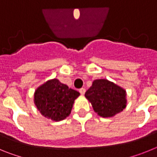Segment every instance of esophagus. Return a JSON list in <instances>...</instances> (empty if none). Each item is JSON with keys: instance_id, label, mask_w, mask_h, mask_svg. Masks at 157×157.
<instances>
[{"instance_id": "1", "label": "esophagus", "mask_w": 157, "mask_h": 157, "mask_svg": "<svg viewBox=\"0 0 157 157\" xmlns=\"http://www.w3.org/2000/svg\"><path fill=\"white\" fill-rule=\"evenodd\" d=\"M79 93L82 94V95H84L86 93V89L85 88H81L79 90Z\"/></svg>"}]
</instances>
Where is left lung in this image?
Returning a JSON list of instances; mask_svg holds the SVG:
<instances>
[{
    "label": "left lung",
    "mask_w": 157,
    "mask_h": 157,
    "mask_svg": "<svg viewBox=\"0 0 157 157\" xmlns=\"http://www.w3.org/2000/svg\"><path fill=\"white\" fill-rule=\"evenodd\" d=\"M126 90L107 79H97L86 92L85 97L94 112L104 118L112 117L127 106Z\"/></svg>",
    "instance_id": "left-lung-1"
}]
</instances>
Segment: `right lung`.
I'll return each mask as SVG.
<instances>
[{
	"instance_id": "right-lung-1",
	"label": "right lung",
	"mask_w": 157,
	"mask_h": 157,
	"mask_svg": "<svg viewBox=\"0 0 157 157\" xmlns=\"http://www.w3.org/2000/svg\"><path fill=\"white\" fill-rule=\"evenodd\" d=\"M80 95L56 78L47 81L34 93V104L42 116L60 121L71 114L73 104Z\"/></svg>"
}]
</instances>
